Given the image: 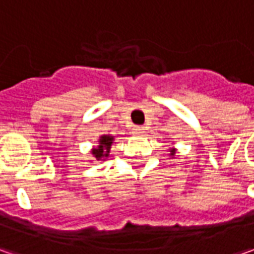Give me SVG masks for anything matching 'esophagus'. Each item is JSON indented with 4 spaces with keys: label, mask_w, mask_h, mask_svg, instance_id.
<instances>
[{
    "label": "esophagus",
    "mask_w": 254,
    "mask_h": 254,
    "mask_svg": "<svg viewBox=\"0 0 254 254\" xmlns=\"http://www.w3.org/2000/svg\"><path fill=\"white\" fill-rule=\"evenodd\" d=\"M132 132H134L135 135H142V134H144V127H142V126H134V127H132Z\"/></svg>",
    "instance_id": "obj_1"
}]
</instances>
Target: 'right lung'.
I'll list each match as a JSON object with an SVG mask.
<instances>
[{"label":"right lung","instance_id":"1","mask_svg":"<svg viewBox=\"0 0 254 254\" xmlns=\"http://www.w3.org/2000/svg\"><path fill=\"white\" fill-rule=\"evenodd\" d=\"M112 142L113 137H110V135H103L102 138H100V145L97 148H94L92 154L97 160H102L103 157H107L110 148H112Z\"/></svg>","mask_w":254,"mask_h":254}]
</instances>
